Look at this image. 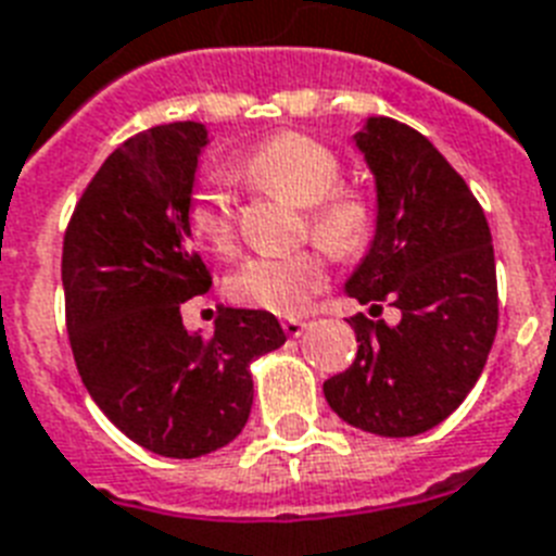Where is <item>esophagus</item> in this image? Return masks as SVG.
I'll list each match as a JSON object with an SVG mask.
<instances>
[{"label": "esophagus", "instance_id": "esophagus-1", "mask_svg": "<svg viewBox=\"0 0 556 556\" xmlns=\"http://www.w3.org/2000/svg\"><path fill=\"white\" fill-rule=\"evenodd\" d=\"M282 328H286L288 337H302V331L308 328V323H305V319H286Z\"/></svg>", "mask_w": 556, "mask_h": 556}]
</instances>
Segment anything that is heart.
<instances>
[{
	"label": "heart",
	"instance_id": "b5f03b06",
	"mask_svg": "<svg viewBox=\"0 0 556 556\" xmlns=\"http://www.w3.org/2000/svg\"><path fill=\"white\" fill-rule=\"evenodd\" d=\"M245 182L279 193L305 207L311 233L333 254H356L371 242L374 205L368 197L340 188V160L319 139L282 130L263 139L237 160ZM185 223L191 237L211 254H228L237 239L231 197L216 182H200L188 197ZM328 282V263L319 248L291 254L248 256L228 277V293L242 305L296 317L308 308L314 293Z\"/></svg>",
	"mask_w": 556,
	"mask_h": 556
}]
</instances>
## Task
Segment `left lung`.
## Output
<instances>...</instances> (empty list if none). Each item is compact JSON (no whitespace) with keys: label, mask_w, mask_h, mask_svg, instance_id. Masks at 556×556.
Listing matches in <instances>:
<instances>
[{"label":"left lung","mask_w":556,"mask_h":556,"mask_svg":"<svg viewBox=\"0 0 556 556\" xmlns=\"http://www.w3.org/2000/svg\"><path fill=\"white\" fill-rule=\"evenodd\" d=\"M354 146L374 176L377 219L345 293L371 314L388 300L403 317H351L359 349L323 391L359 431L417 437L454 414L485 368L500 317L494 245L466 179L419 130L368 116Z\"/></svg>","instance_id":"obj_1"}]
</instances>
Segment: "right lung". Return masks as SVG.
<instances>
[{"label":"right lung","instance_id":"1","mask_svg":"<svg viewBox=\"0 0 556 556\" xmlns=\"http://www.w3.org/2000/svg\"><path fill=\"white\" fill-rule=\"evenodd\" d=\"M207 142L202 122L128 139L85 188L62 245L67 333L88 394L128 440L174 459L237 440L254 405L251 363L286 342L268 311L219 308L207 340L182 325V302L211 288L185 223Z\"/></svg>","mask_w":556,"mask_h":556}]
</instances>
